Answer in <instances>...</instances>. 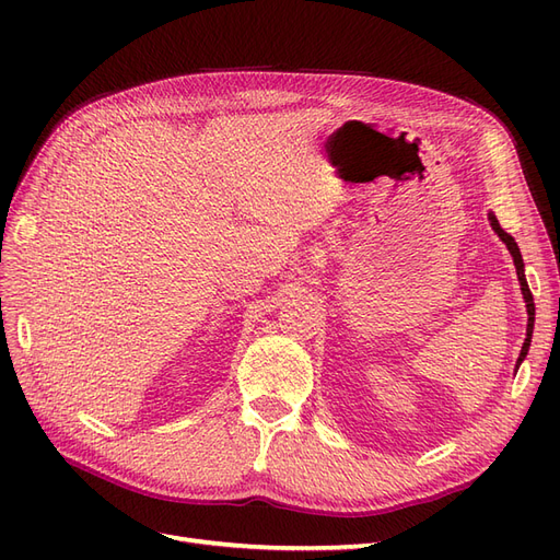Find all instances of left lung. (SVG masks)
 I'll return each mask as SVG.
<instances>
[{"instance_id":"8db88e82","label":"left lung","mask_w":560,"mask_h":560,"mask_svg":"<svg viewBox=\"0 0 560 560\" xmlns=\"http://www.w3.org/2000/svg\"><path fill=\"white\" fill-rule=\"evenodd\" d=\"M488 222H490V226H493V231L498 233V238L506 245V249H510V254H512L514 266H516V278H518V284H521V294H523V301H525V313H528V327H525V341H523L521 354H518V360H516V371H518L521 362L525 360V354H528V350H530V341H533V329H535V301H533V294H530L528 280H525V266H523V257H521V249H518L516 241L500 226L498 217H495L493 212H488Z\"/></svg>"}]
</instances>
